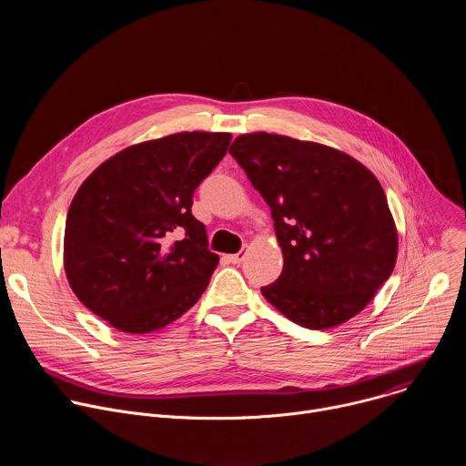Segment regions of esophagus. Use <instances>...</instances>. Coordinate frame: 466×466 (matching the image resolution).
Returning a JSON list of instances; mask_svg holds the SVG:
<instances>
[{
	"label": "esophagus",
	"instance_id": "obj_1",
	"mask_svg": "<svg viewBox=\"0 0 466 466\" xmlns=\"http://www.w3.org/2000/svg\"><path fill=\"white\" fill-rule=\"evenodd\" d=\"M227 259H228L230 263H234V265H239V263L245 259V250H239V252H236V254H228Z\"/></svg>",
	"mask_w": 466,
	"mask_h": 466
}]
</instances>
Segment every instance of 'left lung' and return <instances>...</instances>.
<instances>
[{
  "label": "left lung",
  "instance_id": "left-lung-1",
  "mask_svg": "<svg viewBox=\"0 0 466 466\" xmlns=\"http://www.w3.org/2000/svg\"><path fill=\"white\" fill-rule=\"evenodd\" d=\"M228 153L269 205L284 254L282 275L263 297L311 329L358 315L398 252L378 178L338 149L268 132L238 137Z\"/></svg>",
  "mask_w": 466,
  "mask_h": 466
}]
</instances>
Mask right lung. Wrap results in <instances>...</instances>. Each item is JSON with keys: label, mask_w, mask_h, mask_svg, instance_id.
Instances as JSON below:
<instances>
[{"label": "right lung", "mask_w": 466, "mask_h": 466, "mask_svg": "<svg viewBox=\"0 0 466 466\" xmlns=\"http://www.w3.org/2000/svg\"><path fill=\"white\" fill-rule=\"evenodd\" d=\"M228 132H178L123 149L79 187L64 269L77 299L125 334H149L205 293L219 256L191 214L193 191L225 157Z\"/></svg>", "instance_id": "1"}]
</instances>
